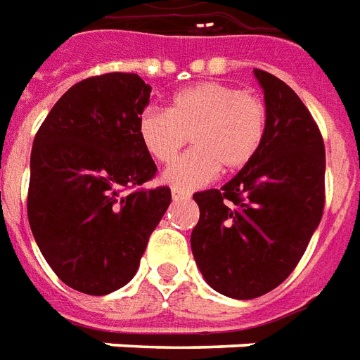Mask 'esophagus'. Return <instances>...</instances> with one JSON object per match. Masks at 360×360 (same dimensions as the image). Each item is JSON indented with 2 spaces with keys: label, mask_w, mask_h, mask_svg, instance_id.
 Masks as SVG:
<instances>
[{
  "label": "esophagus",
  "mask_w": 360,
  "mask_h": 360,
  "mask_svg": "<svg viewBox=\"0 0 360 360\" xmlns=\"http://www.w3.org/2000/svg\"><path fill=\"white\" fill-rule=\"evenodd\" d=\"M172 199H174V201H180V199H190V191L172 188Z\"/></svg>",
  "instance_id": "1"
}]
</instances>
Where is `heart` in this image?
<instances>
[{
  "label": "heart",
  "instance_id": "b5f03b06",
  "mask_svg": "<svg viewBox=\"0 0 360 360\" xmlns=\"http://www.w3.org/2000/svg\"><path fill=\"white\" fill-rule=\"evenodd\" d=\"M266 130L269 109L263 99L224 82H203L178 91L167 111L148 109L138 120L141 146L162 165L174 161L191 136L195 149L162 174L176 190L209 184L220 169H245L263 148Z\"/></svg>",
  "mask_w": 360,
  "mask_h": 360
}]
</instances>
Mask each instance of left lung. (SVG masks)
I'll return each instance as SVG.
<instances>
[{
	"label": "left lung",
	"instance_id": "1",
	"mask_svg": "<svg viewBox=\"0 0 360 360\" xmlns=\"http://www.w3.org/2000/svg\"><path fill=\"white\" fill-rule=\"evenodd\" d=\"M269 130L251 165L220 190L198 191L191 251L212 290L261 297L290 276L324 211L326 151L319 126L290 86L255 69Z\"/></svg>",
	"mask_w": 360,
	"mask_h": 360
}]
</instances>
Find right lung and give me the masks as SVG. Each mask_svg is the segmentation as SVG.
I'll return each mask as SVG.
<instances>
[{"label": "right lung", "instance_id": "add662e5", "mask_svg": "<svg viewBox=\"0 0 360 360\" xmlns=\"http://www.w3.org/2000/svg\"><path fill=\"white\" fill-rule=\"evenodd\" d=\"M151 86L134 72L75 84L53 105L30 155L28 222L47 264L88 295L126 285L165 211L167 186L138 136Z\"/></svg>", "mask_w": 360, "mask_h": 360}]
</instances>
